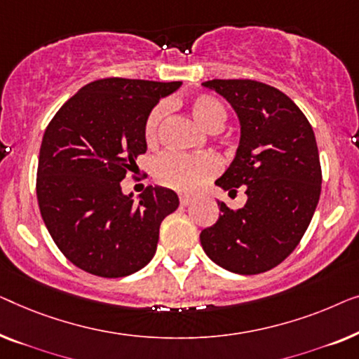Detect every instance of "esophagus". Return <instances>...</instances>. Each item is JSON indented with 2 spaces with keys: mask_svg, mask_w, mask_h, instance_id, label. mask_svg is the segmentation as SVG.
Wrapping results in <instances>:
<instances>
[{
  "mask_svg": "<svg viewBox=\"0 0 359 359\" xmlns=\"http://www.w3.org/2000/svg\"><path fill=\"white\" fill-rule=\"evenodd\" d=\"M191 201H194V198H191V196H189V195H180V205H182V206L190 205Z\"/></svg>",
  "mask_w": 359,
  "mask_h": 359,
  "instance_id": "1",
  "label": "esophagus"
}]
</instances>
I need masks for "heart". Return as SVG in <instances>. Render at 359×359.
I'll return each mask as SVG.
<instances>
[{
	"label": "heart",
	"mask_w": 359,
	"mask_h": 359,
	"mask_svg": "<svg viewBox=\"0 0 359 359\" xmlns=\"http://www.w3.org/2000/svg\"><path fill=\"white\" fill-rule=\"evenodd\" d=\"M189 109L194 117L208 130H218L226 122L224 105L208 94H196L189 99ZM165 104L154 105L144 120V141L149 148L159 143L161 123L165 117ZM221 169V159L213 153L182 154L165 153L156 161L154 177L163 185L172 187L175 190L194 194Z\"/></svg>",
	"instance_id": "obj_1"
}]
</instances>
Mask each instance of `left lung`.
<instances>
[{
  "mask_svg": "<svg viewBox=\"0 0 359 359\" xmlns=\"http://www.w3.org/2000/svg\"><path fill=\"white\" fill-rule=\"evenodd\" d=\"M203 86L228 100L241 123L236 158L216 185L229 194L245 187L247 201L239 210L218 201L221 215L201 231V247L232 273H264L296 249L319 203L314 130L273 86L252 79H211Z\"/></svg>",
  "mask_w": 359,
  "mask_h": 359,
  "instance_id": "left-lung-1",
  "label": "left lung"
}]
</instances>
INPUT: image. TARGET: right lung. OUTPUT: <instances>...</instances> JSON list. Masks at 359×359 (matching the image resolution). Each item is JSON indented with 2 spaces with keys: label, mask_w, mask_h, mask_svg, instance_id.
I'll list each match as a JSON object with an SVG mask.
<instances>
[{
  "label": "right lung",
  "mask_w": 359,
  "mask_h": 359,
  "mask_svg": "<svg viewBox=\"0 0 359 359\" xmlns=\"http://www.w3.org/2000/svg\"><path fill=\"white\" fill-rule=\"evenodd\" d=\"M180 81L105 78L81 88L43 133L37 200L47 229L67 259L102 278L148 265L159 226L179 206L164 187H146L135 201L120 182L146 153L144 120Z\"/></svg>",
  "instance_id": "1"
}]
</instances>
